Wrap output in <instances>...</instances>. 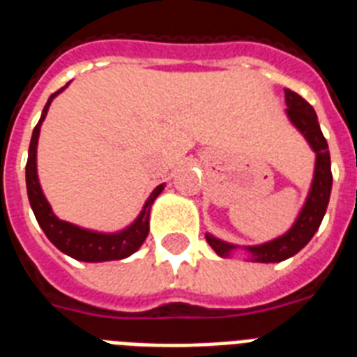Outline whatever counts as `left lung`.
Here are the masks:
<instances>
[{"mask_svg":"<svg viewBox=\"0 0 357 357\" xmlns=\"http://www.w3.org/2000/svg\"><path fill=\"white\" fill-rule=\"evenodd\" d=\"M286 116L291 121L298 132L304 136L307 145L315 153V167H313V178L306 201L298 210L289 230L278 236V238L265 241L259 245H234L215 238L210 232L204 234L208 245L215 250V255L221 258L232 256L236 250H243L247 259L258 261V264H276L291 258L301 249H304L313 234L317 232L326 213L330 193H332V164H330V151H328L326 138L323 136L321 125L317 121V114L306 99H302L298 93L286 90Z\"/></svg>","mask_w":357,"mask_h":357,"instance_id":"8db88e82","label":"left lung"}]
</instances>
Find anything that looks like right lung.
Wrapping results in <instances>:
<instances>
[{"instance_id":"obj_1","label":"right lung","mask_w":357,"mask_h":357,"mask_svg":"<svg viewBox=\"0 0 357 357\" xmlns=\"http://www.w3.org/2000/svg\"><path fill=\"white\" fill-rule=\"evenodd\" d=\"M70 86V82L59 92L51 93V98L45 102L42 116H40L38 125L34 127L33 136H31L29 145V158L25 165V182H27V195H29L31 208H33L34 218L38 221L40 228L44 230L51 243L55 245L56 249L71 256V258L79 259V261H90V264H99V261H110V259H123L134 255L136 250L144 245L147 234H149V215L151 206L156 201V197L160 195L165 184L156 186L151 195L147 197L142 212L138 218L134 219L129 227L121 228L118 232H99L92 228L79 227L70 221H62L55 215L53 208L45 199L42 186L38 181V169H36V149H38V138H40V127L44 123L47 110L51 107V101L64 92L66 88Z\"/></svg>"}]
</instances>
